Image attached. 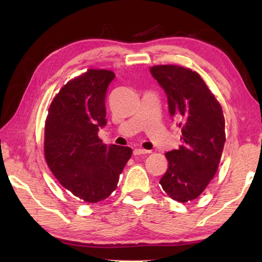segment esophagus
<instances>
[{"label":"esophagus","instance_id":"34e87169","mask_svg":"<svg viewBox=\"0 0 262 262\" xmlns=\"http://www.w3.org/2000/svg\"><path fill=\"white\" fill-rule=\"evenodd\" d=\"M144 154H150V150H145L142 148L134 149V155H144Z\"/></svg>","mask_w":262,"mask_h":262}]
</instances>
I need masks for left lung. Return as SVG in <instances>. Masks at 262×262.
I'll use <instances>...</instances> for the list:
<instances>
[{
    "label": "left lung",
    "mask_w": 262,
    "mask_h": 262,
    "mask_svg": "<svg viewBox=\"0 0 262 262\" xmlns=\"http://www.w3.org/2000/svg\"><path fill=\"white\" fill-rule=\"evenodd\" d=\"M168 113L181 128V145L165 154L168 166L159 184L179 202L196 199L219 167L225 142L223 111L200 75L179 66H155Z\"/></svg>",
    "instance_id": "8db88e82"
}]
</instances>
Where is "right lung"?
I'll return each instance as SVG.
<instances>
[{
    "label": "right lung",
    "mask_w": 262,
    "mask_h": 262,
    "mask_svg": "<svg viewBox=\"0 0 262 262\" xmlns=\"http://www.w3.org/2000/svg\"><path fill=\"white\" fill-rule=\"evenodd\" d=\"M115 74L90 69L72 79L53 99L45 125V158L66 189L83 201L99 202L117 188L132 156L129 147L104 144L105 99Z\"/></svg>",
    "instance_id": "1"
}]
</instances>
